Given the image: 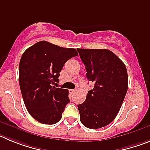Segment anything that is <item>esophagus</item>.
<instances>
[{"mask_svg": "<svg viewBox=\"0 0 150 150\" xmlns=\"http://www.w3.org/2000/svg\"><path fill=\"white\" fill-rule=\"evenodd\" d=\"M75 91H76V90H72V89L70 90V92H71V94H74L75 93Z\"/></svg>", "mask_w": 150, "mask_h": 150, "instance_id": "34e87169", "label": "esophagus"}]
</instances>
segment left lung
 Segmentation results:
<instances>
[{
    "label": "left lung",
    "mask_w": 150,
    "mask_h": 150,
    "mask_svg": "<svg viewBox=\"0 0 150 150\" xmlns=\"http://www.w3.org/2000/svg\"><path fill=\"white\" fill-rule=\"evenodd\" d=\"M86 77L94 83L86 100L78 105L82 124L97 129L112 122L128 90V73L122 61L108 50L77 49Z\"/></svg>",
    "instance_id": "8db88e82"
}]
</instances>
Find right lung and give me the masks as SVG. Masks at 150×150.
Here are the masks:
<instances>
[{"label":"right lung","instance_id":"add662e5","mask_svg":"<svg viewBox=\"0 0 150 150\" xmlns=\"http://www.w3.org/2000/svg\"><path fill=\"white\" fill-rule=\"evenodd\" d=\"M78 55L75 49L64 48L40 41L22 54L18 68V82L27 110L34 120L46 125L60 121L70 102L68 90L55 88L64 64Z\"/></svg>","mask_w":150,"mask_h":150}]
</instances>
